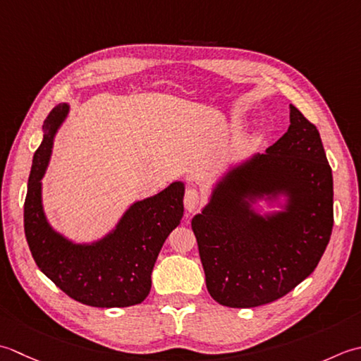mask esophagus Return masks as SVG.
Masks as SVG:
<instances>
[{
    "label": "esophagus",
    "instance_id": "1",
    "mask_svg": "<svg viewBox=\"0 0 361 361\" xmlns=\"http://www.w3.org/2000/svg\"><path fill=\"white\" fill-rule=\"evenodd\" d=\"M201 204H202V196L200 191H197L196 188H188L185 191V197H183V205H185L187 212H190V213L196 212L197 209H200Z\"/></svg>",
    "mask_w": 361,
    "mask_h": 361
}]
</instances>
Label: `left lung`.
<instances>
[{"instance_id":"obj_1","label":"left lung","mask_w":361,"mask_h":361,"mask_svg":"<svg viewBox=\"0 0 361 361\" xmlns=\"http://www.w3.org/2000/svg\"><path fill=\"white\" fill-rule=\"evenodd\" d=\"M332 227V170L318 129L293 104L288 130L227 166L191 219L210 296L232 308L290 293L318 267Z\"/></svg>"}]
</instances>
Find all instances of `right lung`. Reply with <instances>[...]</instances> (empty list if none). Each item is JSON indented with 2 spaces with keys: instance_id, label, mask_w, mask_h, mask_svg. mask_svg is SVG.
Instances as JSON below:
<instances>
[{
  "instance_id": "obj_1",
  "label": "right lung",
  "mask_w": 361,
  "mask_h": 361,
  "mask_svg": "<svg viewBox=\"0 0 361 361\" xmlns=\"http://www.w3.org/2000/svg\"><path fill=\"white\" fill-rule=\"evenodd\" d=\"M67 102L56 106L43 124L25 201V233L37 267L80 304L114 308L143 302L161 246L183 216L185 183L176 180L160 193L132 202L104 237L78 243L56 231L43 209L42 179L54 137L68 116Z\"/></svg>"
}]
</instances>
